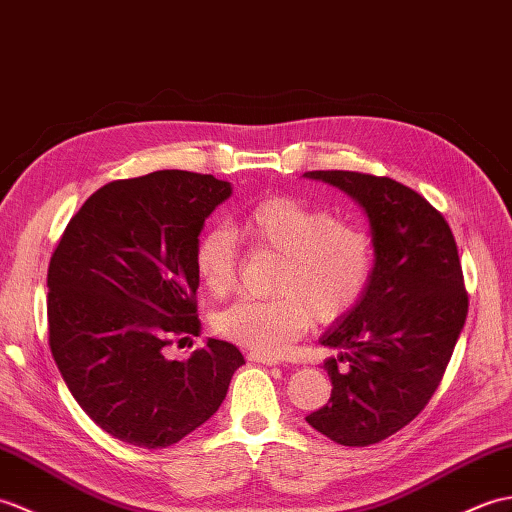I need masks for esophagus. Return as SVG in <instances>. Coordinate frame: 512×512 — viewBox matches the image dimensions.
I'll list each match as a JSON object with an SVG mask.
<instances>
[{"label":"esophagus","mask_w":512,"mask_h":512,"mask_svg":"<svg viewBox=\"0 0 512 512\" xmlns=\"http://www.w3.org/2000/svg\"><path fill=\"white\" fill-rule=\"evenodd\" d=\"M249 361L256 363H265V366H278L280 359L278 357H269V355H258V352H249Z\"/></svg>","instance_id":"34e87169"}]
</instances>
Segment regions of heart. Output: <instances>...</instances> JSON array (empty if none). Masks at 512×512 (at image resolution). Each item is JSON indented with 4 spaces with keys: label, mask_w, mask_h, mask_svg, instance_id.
<instances>
[{
    "label": "heart",
    "mask_w": 512,
    "mask_h": 512,
    "mask_svg": "<svg viewBox=\"0 0 512 512\" xmlns=\"http://www.w3.org/2000/svg\"><path fill=\"white\" fill-rule=\"evenodd\" d=\"M280 256L274 298L241 300L217 315V331L245 350L278 357L315 322L333 324L366 295L374 274V236L366 225L298 197L256 201L227 232L212 230L195 247V271L212 295L236 287L234 242Z\"/></svg>",
    "instance_id": "1"
}]
</instances>
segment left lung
<instances>
[{"label": "left lung", "instance_id": "left-lung-1", "mask_svg": "<svg viewBox=\"0 0 512 512\" xmlns=\"http://www.w3.org/2000/svg\"><path fill=\"white\" fill-rule=\"evenodd\" d=\"M304 175L366 208L377 252L366 295L322 337L342 355L324 361L331 399L306 423L337 445H377L425 410L449 366L469 313L458 245L445 217L401 181L357 170Z\"/></svg>", "mask_w": 512, "mask_h": 512}]
</instances>
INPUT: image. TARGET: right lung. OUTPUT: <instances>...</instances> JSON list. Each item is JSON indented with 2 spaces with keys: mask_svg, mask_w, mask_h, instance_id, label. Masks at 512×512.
<instances>
[{
  "mask_svg": "<svg viewBox=\"0 0 512 512\" xmlns=\"http://www.w3.org/2000/svg\"><path fill=\"white\" fill-rule=\"evenodd\" d=\"M227 181L155 170L98 188L48 267V339L85 414L133 447L164 449L219 410L245 359L208 339L190 359L164 348L199 335L195 247Z\"/></svg>",
  "mask_w": 512,
  "mask_h": 512,
  "instance_id": "add662e5",
  "label": "right lung"
}]
</instances>
